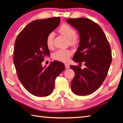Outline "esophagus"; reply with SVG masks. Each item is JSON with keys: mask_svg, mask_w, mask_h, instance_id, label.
Wrapping results in <instances>:
<instances>
[{"mask_svg": "<svg viewBox=\"0 0 123 123\" xmlns=\"http://www.w3.org/2000/svg\"><path fill=\"white\" fill-rule=\"evenodd\" d=\"M65 67H66V69H68L70 68V65L68 63H65Z\"/></svg>", "mask_w": 123, "mask_h": 123, "instance_id": "esophagus-1", "label": "esophagus"}]
</instances>
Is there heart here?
Returning <instances> with one entry per match:
<instances>
[{
	"instance_id": "1",
	"label": "heart",
	"mask_w": 123,
	"mask_h": 123,
	"mask_svg": "<svg viewBox=\"0 0 123 123\" xmlns=\"http://www.w3.org/2000/svg\"><path fill=\"white\" fill-rule=\"evenodd\" d=\"M59 32L69 39L70 45L74 46L78 43V38L76 36V31L74 28L68 24H62L59 29ZM54 33L51 32L47 36L46 44L49 49H52L53 46V40ZM71 52L68 49H60L56 51L53 54V58L61 62H66L69 60L71 55Z\"/></svg>"
}]
</instances>
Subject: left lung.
Wrapping results in <instances>:
<instances>
[{
    "label": "left lung",
    "instance_id": "8db88e82",
    "mask_svg": "<svg viewBox=\"0 0 123 123\" xmlns=\"http://www.w3.org/2000/svg\"><path fill=\"white\" fill-rule=\"evenodd\" d=\"M67 22L78 31L80 42L73 60L84 63L70 66L75 75L71 88L75 95L86 96L95 92L100 87L108 74L112 61L111 52L106 36L99 26L86 18H68Z\"/></svg>",
    "mask_w": 123,
    "mask_h": 123
}]
</instances>
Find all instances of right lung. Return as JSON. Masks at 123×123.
I'll use <instances>...</instances> for the list:
<instances>
[{
    "label": "right lung",
    "mask_w": 123,
    "mask_h": 123,
    "mask_svg": "<svg viewBox=\"0 0 123 123\" xmlns=\"http://www.w3.org/2000/svg\"><path fill=\"white\" fill-rule=\"evenodd\" d=\"M60 18L36 19L18 35L15 42L14 63L18 79L28 92L37 97L52 92L56 78L65 69L64 64L54 61L42 67L44 57L50 54L46 39L58 26Z\"/></svg>",
    "instance_id": "add662e5"
}]
</instances>
